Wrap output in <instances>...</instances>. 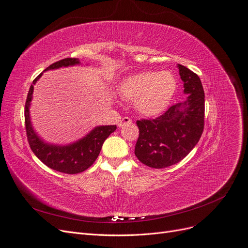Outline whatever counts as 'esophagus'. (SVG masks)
Segmentation results:
<instances>
[{
    "label": "esophagus",
    "instance_id": "esophagus-1",
    "mask_svg": "<svg viewBox=\"0 0 248 248\" xmlns=\"http://www.w3.org/2000/svg\"><path fill=\"white\" fill-rule=\"evenodd\" d=\"M131 123H132L131 120L128 117H124V118H122L121 121L118 123V126L119 127H123L124 125H128V124H131Z\"/></svg>",
    "mask_w": 248,
    "mask_h": 248
}]
</instances>
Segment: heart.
<instances>
[{"instance_id":"obj_1","label":"heart","mask_w":248,"mask_h":248,"mask_svg":"<svg viewBox=\"0 0 248 248\" xmlns=\"http://www.w3.org/2000/svg\"><path fill=\"white\" fill-rule=\"evenodd\" d=\"M177 90V80L170 71H144L122 80L119 93L134 102L145 117H158L169 108Z\"/></svg>"}]
</instances>
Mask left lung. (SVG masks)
<instances>
[{
	"instance_id": "obj_1",
	"label": "left lung",
	"mask_w": 248,
	"mask_h": 248,
	"mask_svg": "<svg viewBox=\"0 0 248 248\" xmlns=\"http://www.w3.org/2000/svg\"><path fill=\"white\" fill-rule=\"evenodd\" d=\"M187 98L155 119L137 121L140 136L134 154L153 169L181 161L196 147L204 130L205 93L198 74L178 64Z\"/></svg>"
}]
</instances>
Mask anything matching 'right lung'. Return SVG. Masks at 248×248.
<instances>
[{
	"label": "right lung",
	"instance_id": "obj_1",
	"mask_svg": "<svg viewBox=\"0 0 248 248\" xmlns=\"http://www.w3.org/2000/svg\"><path fill=\"white\" fill-rule=\"evenodd\" d=\"M78 64H80L78 59L66 58L51 64L44 71ZM41 76L42 73L33 80L26 100L25 122L29 145L34 154L48 168L60 172H64V174H78V172L89 169L95 162L100 153L104 140L108 138L111 132L117 129V126H97L86 137L69 145L60 146L46 142L35 132L31 123V118H30V106H31L33 97L34 85Z\"/></svg>",
	"mask_w": 248,
	"mask_h": 248
}]
</instances>
